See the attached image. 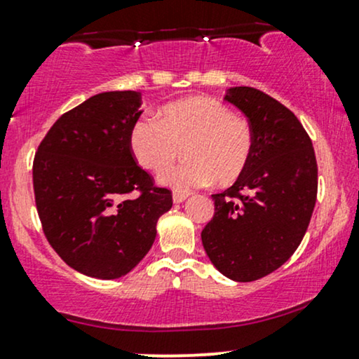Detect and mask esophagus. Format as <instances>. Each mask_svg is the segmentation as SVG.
Here are the masks:
<instances>
[{
    "instance_id": "34e87169",
    "label": "esophagus",
    "mask_w": 359,
    "mask_h": 359,
    "mask_svg": "<svg viewBox=\"0 0 359 359\" xmlns=\"http://www.w3.org/2000/svg\"><path fill=\"white\" fill-rule=\"evenodd\" d=\"M189 196H191V194H187V192H175L174 194V202H175V204H180V202H184Z\"/></svg>"
}]
</instances>
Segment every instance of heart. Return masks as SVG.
Listing matches in <instances>:
<instances>
[{"label":"heart","instance_id":"heart-1","mask_svg":"<svg viewBox=\"0 0 359 359\" xmlns=\"http://www.w3.org/2000/svg\"><path fill=\"white\" fill-rule=\"evenodd\" d=\"M185 147L182 165L161 175L179 192L234 184L252 161L256 135L248 118L209 97H189L163 107L161 115H142L130 130L133 157L150 172L165 170Z\"/></svg>","mask_w":359,"mask_h":359}]
</instances>
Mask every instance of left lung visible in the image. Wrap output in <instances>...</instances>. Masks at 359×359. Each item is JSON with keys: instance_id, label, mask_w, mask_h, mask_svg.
<instances>
[{"instance_id": "8db88e82", "label": "left lung", "mask_w": 359, "mask_h": 359, "mask_svg": "<svg viewBox=\"0 0 359 359\" xmlns=\"http://www.w3.org/2000/svg\"><path fill=\"white\" fill-rule=\"evenodd\" d=\"M226 100L248 116L256 147L243 177L212 196L215 214L202 244L224 276L250 283L283 266L303 241L316 204L318 163L308 132L276 98L234 86Z\"/></svg>"}]
</instances>
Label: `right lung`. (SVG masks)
Wrapping results in <instances>:
<instances>
[{"label": "right lung", "mask_w": 359, "mask_h": 359, "mask_svg": "<svg viewBox=\"0 0 359 359\" xmlns=\"http://www.w3.org/2000/svg\"><path fill=\"white\" fill-rule=\"evenodd\" d=\"M140 93L105 92L60 116L33 161L43 234L79 273L122 278L152 248L157 221L172 207L130 149Z\"/></svg>", "instance_id": "add662e5"}]
</instances>
